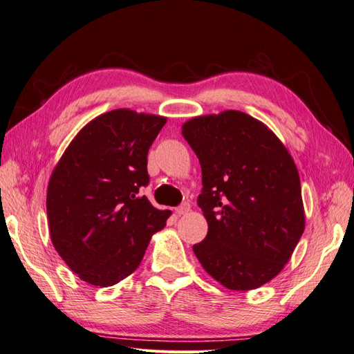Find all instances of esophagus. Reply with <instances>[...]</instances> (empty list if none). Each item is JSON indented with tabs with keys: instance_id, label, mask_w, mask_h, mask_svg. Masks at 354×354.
<instances>
[{
	"instance_id": "1",
	"label": "esophagus",
	"mask_w": 354,
	"mask_h": 354,
	"mask_svg": "<svg viewBox=\"0 0 354 354\" xmlns=\"http://www.w3.org/2000/svg\"><path fill=\"white\" fill-rule=\"evenodd\" d=\"M190 211V205L187 202H185V203H181V205L178 207V208H176V212L178 214V216H185V214H187Z\"/></svg>"
}]
</instances>
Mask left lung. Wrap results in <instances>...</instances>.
Here are the masks:
<instances>
[{
  "label": "left lung",
  "instance_id": "left-lung-1",
  "mask_svg": "<svg viewBox=\"0 0 354 354\" xmlns=\"http://www.w3.org/2000/svg\"><path fill=\"white\" fill-rule=\"evenodd\" d=\"M181 134L202 168L198 205L208 233L194 245L199 263L232 291L270 282L306 227L292 156L269 127L241 111L195 116Z\"/></svg>",
  "mask_w": 354,
  "mask_h": 354
}]
</instances>
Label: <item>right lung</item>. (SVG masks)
I'll return each mask as SVG.
<instances>
[{"mask_svg": "<svg viewBox=\"0 0 354 354\" xmlns=\"http://www.w3.org/2000/svg\"><path fill=\"white\" fill-rule=\"evenodd\" d=\"M165 116L115 109L85 124L50 176L51 243L81 281L112 286L142 263L171 211L138 195L149 183L147 152Z\"/></svg>", "mask_w": 354, "mask_h": 354, "instance_id": "add662e5", "label": "right lung"}]
</instances>
